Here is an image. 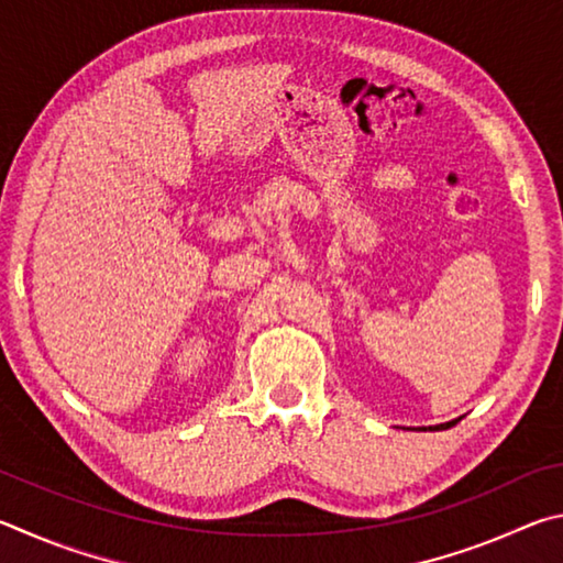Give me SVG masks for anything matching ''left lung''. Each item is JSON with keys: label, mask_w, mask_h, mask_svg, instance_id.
Segmentation results:
<instances>
[{"label": "left lung", "mask_w": 563, "mask_h": 563, "mask_svg": "<svg viewBox=\"0 0 563 563\" xmlns=\"http://www.w3.org/2000/svg\"><path fill=\"white\" fill-rule=\"evenodd\" d=\"M455 422L457 420H450V422H442V426H432L430 430H448V428H452V426H455Z\"/></svg>", "instance_id": "obj_1"}]
</instances>
